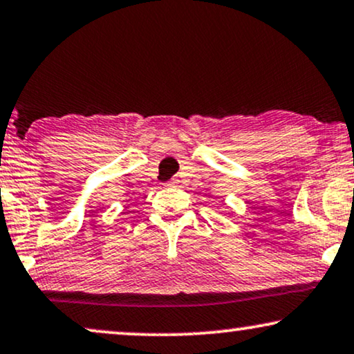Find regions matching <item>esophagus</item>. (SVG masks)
Here are the masks:
<instances>
[{"mask_svg": "<svg viewBox=\"0 0 354 354\" xmlns=\"http://www.w3.org/2000/svg\"><path fill=\"white\" fill-rule=\"evenodd\" d=\"M178 183H180V180H178V178H171V180L167 183V186H178Z\"/></svg>", "mask_w": 354, "mask_h": 354, "instance_id": "obj_1", "label": "esophagus"}]
</instances>
